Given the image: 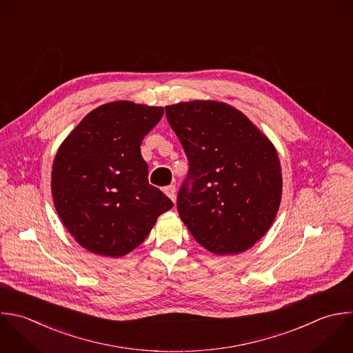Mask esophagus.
I'll use <instances>...</instances> for the list:
<instances>
[{"mask_svg":"<svg viewBox=\"0 0 353 353\" xmlns=\"http://www.w3.org/2000/svg\"><path fill=\"white\" fill-rule=\"evenodd\" d=\"M164 193H165L172 201H175V199H176V188H175V185L165 186V188H164Z\"/></svg>","mask_w":353,"mask_h":353,"instance_id":"34e87169","label":"esophagus"}]
</instances>
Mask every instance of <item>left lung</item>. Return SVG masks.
I'll use <instances>...</instances> for the list:
<instances>
[{"label": "left lung", "mask_w": 353, "mask_h": 353, "mask_svg": "<svg viewBox=\"0 0 353 353\" xmlns=\"http://www.w3.org/2000/svg\"><path fill=\"white\" fill-rule=\"evenodd\" d=\"M189 172L176 199L181 219L208 251L239 254L272 226L283 189L273 143L237 109L216 101L165 106Z\"/></svg>", "instance_id": "1"}]
</instances>
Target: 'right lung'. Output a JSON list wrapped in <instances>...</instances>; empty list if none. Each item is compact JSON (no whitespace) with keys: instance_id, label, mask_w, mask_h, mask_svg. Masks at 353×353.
<instances>
[{"instance_id":"obj_1","label":"right lung","mask_w":353,"mask_h":353,"mask_svg":"<svg viewBox=\"0 0 353 353\" xmlns=\"http://www.w3.org/2000/svg\"><path fill=\"white\" fill-rule=\"evenodd\" d=\"M163 108L117 101L88 113L54 160L57 212L85 250L119 258L137 248L172 201L148 181L141 143Z\"/></svg>"}]
</instances>
